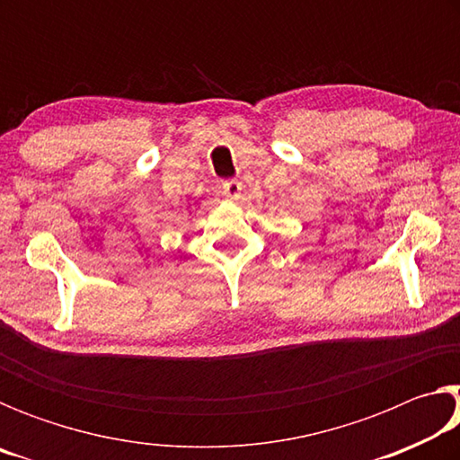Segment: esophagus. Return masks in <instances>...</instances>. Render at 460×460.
<instances>
[{"label": "esophagus", "mask_w": 460, "mask_h": 460, "mask_svg": "<svg viewBox=\"0 0 460 460\" xmlns=\"http://www.w3.org/2000/svg\"><path fill=\"white\" fill-rule=\"evenodd\" d=\"M241 190H243V184L239 181H227L221 184V192L227 200H237L241 197Z\"/></svg>", "instance_id": "34e87169"}]
</instances>
